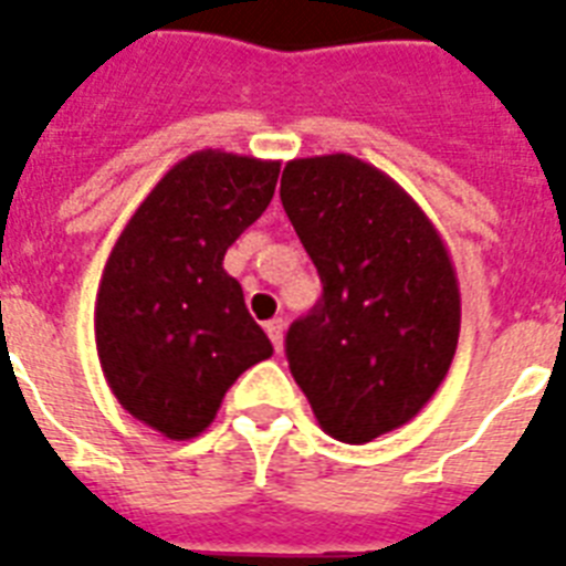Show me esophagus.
<instances>
[{"label": "esophagus", "mask_w": 566, "mask_h": 566, "mask_svg": "<svg viewBox=\"0 0 566 566\" xmlns=\"http://www.w3.org/2000/svg\"><path fill=\"white\" fill-rule=\"evenodd\" d=\"M266 335H270V340H273L275 346V353H282V344H284V319L282 317H275L266 323Z\"/></svg>", "instance_id": "esophagus-1"}]
</instances>
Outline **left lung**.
<instances>
[{
    "mask_svg": "<svg viewBox=\"0 0 566 566\" xmlns=\"http://www.w3.org/2000/svg\"><path fill=\"white\" fill-rule=\"evenodd\" d=\"M279 193L323 282L319 305L287 328V364L319 429L370 443L447 378L461 332L455 266L420 205L355 155L293 158Z\"/></svg>",
    "mask_w": 566,
    "mask_h": 566,
    "instance_id": "8db88e82",
    "label": "left lung"
}]
</instances>
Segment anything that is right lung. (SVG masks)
Segmentation results:
<instances>
[{"instance_id": "add662e5", "label": "right lung", "mask_w": 566, "mask_h": 566, "mask_svg": "<svg viewBox=\"0 0 566 566\" xmlns=\"http://www.w3.org/2000/svg\"><path fill=\"white\" fill-rule=\"evenodd\" d=\"M279 161L202 149L164 172L111 249L93 328L105 381L170 440L213 422L226 390L273 355L226 249L266 211Z\"/></svg>"}]
</instances>
